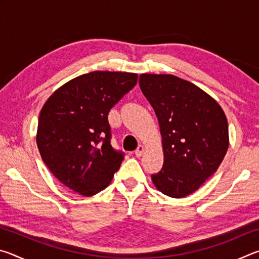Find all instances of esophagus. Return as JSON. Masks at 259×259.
<instances>
[{
	"instance_id": "1",
	"label": "esophagus",
	"mask_w": 259,
	"mask_h": 259,
	"mask_svg": "<svg viewBox=\"0 0 259 259\" xmlns=\"http://www.w3.org/2000/svg\"><path fill=\"white\" fill-rule=\"evenodd\" d=\"M145 152V147H144L143 145H139L138 147H137V150H136V152H135V154H136V156H138V157H140L143 155V153Z\"/></svg>"
}]
</instances>
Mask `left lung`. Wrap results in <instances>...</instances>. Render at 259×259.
Masks as SVG:
<instances>
[{"label": "left lung", "mask_w": 259, "mask_h": 259, "mask_svg": "<svg viewBox=\"0 0 259 259\" xmlns=\"http://www.w3.org/2000/svg\"><path fill=\"white\" fill-rule=\"evenodd\" d=\"M139 85L157 116L164 155L152 182L170 198H185L224 159L230 144L225 113L198 85L171 74H142Z\"/></svg>", "instance_id": "left-lung-1"}]
</instances>
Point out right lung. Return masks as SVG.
Here are the masks:
<instances>
[{"label": "right lung", "mask_w": 259, "mask_h": 259, "mask_svg": "<svg viewBox=\"0 0 259 259\" xmlns=\"http://www.w3.org/2000/svg\"><path fill=\"white\" fill-rule=\"evenodd\" d=\"M136 73L95 71L58 88L38 116L36 144L52 175L83 196L111 184L123 153L111 145V108L137 83Z\"/></svg>", "instance_id": "1"}]
</instances>
